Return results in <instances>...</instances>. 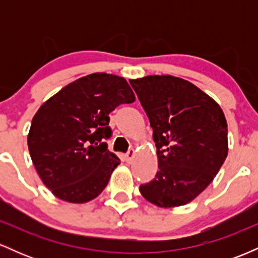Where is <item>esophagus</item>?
<instances>
[{
	"label": "esophagus",
	"instance_id": "34e87169",
	"mask_svg": "<svg viewBox=\"0 0 258 258\" xmlns=\"http://www.w3.org/2000/svg\"><path fill=\"white\" fill-rule=\"evenodd\" d=\"M133 158H135V150L130 149L128 153L126 154V161L127 162H131L132 160H133Z\"/></svg>",
	"mask_w": 258,
	"mask_h": 258
}]
</instances>
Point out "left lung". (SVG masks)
<instances>
[{
	"instance_id": "1",
	"label": "left lung",
	"mask_w": 258,
	"mask_h": 258,
	"mask_svg": "<svg viewBox=\"0 0 258 258\" xmlns=\"http://www.w3.org/2000/svg\"><path fill=\"white\" fill-rule=\"evenodd\" d=\"M130 82L158 149L159 171L139 191L164 209L185 205L205 190L227 158L224 112L209 94L176 76L149 75Z\"/></svg>"
}]
</instances>
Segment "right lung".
Instances as JSON below:
<instances>
[{
	"label": "right lung",
	"instance_id": "add662e5",
	"mask_svg": "<svg viewBox=\"0 0 258 258\" xmlns=\"http://www.w3.org/2000/svg\"><path fill=\"white\" fill-rule=\"evenodd\" d=\"M135 100L125 79L94 73L67 85L40 106L28 147L38 176L54 197L84 204L102 193L120 164L104 142L111 135L109 114Z\"/></svg>",
	"mask_w": 258,
	"mask_h": 258
}]
</instances>
